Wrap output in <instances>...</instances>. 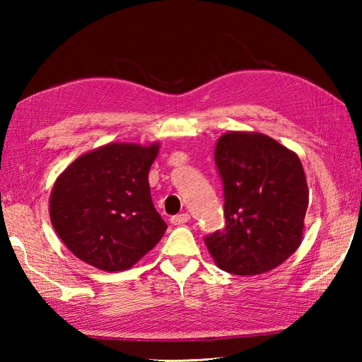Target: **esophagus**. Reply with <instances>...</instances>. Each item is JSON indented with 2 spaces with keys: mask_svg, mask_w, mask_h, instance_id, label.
Segmentation results:
<instances>
[{
  "mask_svg": "<svg viewBox=\"0 0 362 362\" xmlns=\"http://www.w3.org/2000/svg\"><path fill=\"white\" fill-rule=\"evenodd\" d=\"M189 221V214L188 213H182V214H175V216L171 218V224L174 226H182L185 222Z\"/></svg>",
  "mask_w": 362,
  "mask_h": 362,
  "instance_id": "obj_1",
  "label": "esophagus"
}]
</instances>
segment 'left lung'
Here are the masks:
<instances>
[{
  "label": "left lung",
  "mask_w": 362,
  "mask_h": 362,
  "mask_svg": "<svg viewBox=\"0 0 362 362\" xmlns=\"http://www.w3.org/2000/svg\"><path fill=\"white\" fill-rule=\"evenodd\" d=\"M224 185L226 227L204 238L222 271L257 275L302 243L308 185L296 152L258 132H228L214 149Z\"/></svg>",
  "instance_id": "obj_1"
}]
</instances>
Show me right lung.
Listing matches in <instances>:
<instances>
[{
	"label": "right lung",
	"mask_w": 362,
	"mask_h": 362,
	"mask_svg": "<svg viewBox=\"0 0 362 362\" xmlns=\"http://www.w3.org/2000/svg\"><path fill=\"white\" fill-rule=\"evenodd\" d=\"M160 146L110 143L76 158L54 183L52 227L79 259L126 271L166 232L152 204L149 169Z\"/></svg>",
	"instance_id": "1"
}]
</instances>
